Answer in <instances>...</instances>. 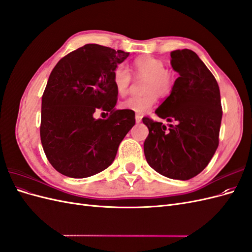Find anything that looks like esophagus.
Wrapping results in <instances>:
<instances>
[{
  "label": "esophagus",
  "mask_w": 252,
  "mask_h": 252,
  "mask_svg": "<svg viewBox=\"0 0 252 252\" xmlns=\"http://www.w3.org/2000/svg\"><path fill=\"white\" fill-rule=\"evenodd\" d=\"M142 116L141 114H135V122L136 123H141V121H142Z\"/></svg>",
  "instance_id": "1"
}]
</instances>
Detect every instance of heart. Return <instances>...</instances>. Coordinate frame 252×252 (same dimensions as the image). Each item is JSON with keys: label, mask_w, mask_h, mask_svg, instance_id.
Masks as SVG:
<instances>
[{"label": "heart", "mask_w": 252, "mask_h": 252, "mask_svg": "<svg viewBox=\"0 0 252 252\" xmlns=\"http://www.w3.org/2000/svg\"><path fill=\"white\" fill-rule=\"evenodd\" d=\"M132 71L135 78L145 79L143 83L142 95H132L121 103V108L143 114L152 108L157 101L158 94L169 95L175 84V74L172 70L165 68L164 61L151 56H142L134 59ZM113 84L117 93L124 95L132 82V75L125 66L119 65L113 70Z\"/></svg>", "instance_id": "heart-1"}]
</instances>
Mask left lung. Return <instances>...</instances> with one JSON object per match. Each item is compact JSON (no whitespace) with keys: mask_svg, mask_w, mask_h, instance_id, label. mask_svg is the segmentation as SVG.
<instances>
[{"mask_svg":"<svg viewBox=\"0 0 252 252\" xmlns=\"http://www.w3.org/2000/svg\"><path fill=\"white\" fill-rule=\"evenodd\" d=\"M171 66L180 77L156 113L177 124L167 128L144 117L149 129L144 154L159 174L185 181L202 172L215 155L223 110L218 82L194 51H172Z\"/></svg>","mask_w":252,"mask_h":252,"instance_id":"1","label":"left lung"}]
</instances>
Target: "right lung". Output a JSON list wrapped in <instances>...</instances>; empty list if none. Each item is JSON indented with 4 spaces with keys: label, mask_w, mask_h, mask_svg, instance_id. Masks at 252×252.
<instances>
[{
    "label": "right lung",
    "mask_w": 252,
    "mask_h": 252,
    "mask_svg": "<svg viewBox=\"0 0 252 252\" xmlns=\"http://www.w3.org/2000/svg\"><path fill=\"white\" fill-rule=\"evenodd\" d=\"M129 52L86 44L53 68L42 96L40 135L53 168L83 179L111 165L119 145L135 124V113L118 110L112 74ZM110 112L106 120L95 111Z\"/></svg>",
    "instance_id": "obj_1"
}]
</instances>
